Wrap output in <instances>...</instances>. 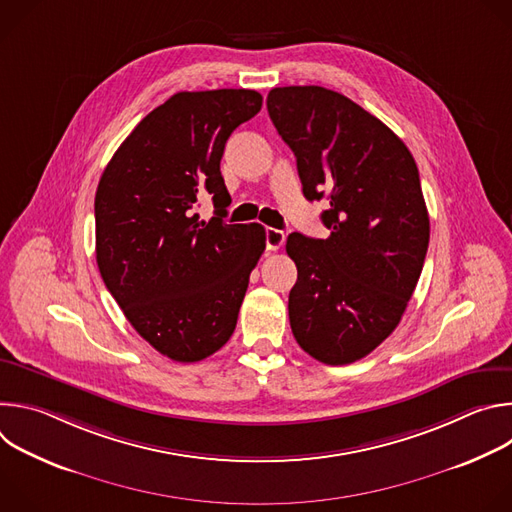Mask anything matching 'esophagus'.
I'll list each match as a JSON object with an SVG mask.
<instances>
[{"label": "esophagus", "mask_w": 512, "mask_h": 512, "mask_svg": "<svg viewBox=\"0 0 512 512\" xmlns=\"http://www.w3.org/2000/svg\"><path fill=\"white\" fill-rule=\"evenodd\" d=\"M265 241H267V249L269 251H277L285 243V233L279 231V229H267L265 231Z\"/></svg>", "instance_id": "1"}]
</instances>
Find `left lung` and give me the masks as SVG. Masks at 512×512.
Masks as SVG:
<instances>
[{
    "mask_svg": "<svg viewBox=\"0 0 512 512\" xmlns=\"http://www.w3.org/2000/svg\"><path fill=\"white\" fill-rule=\"evenodd\" d=\"M269 117L298 160L308 200L328 198V239L291 233L298 281L289 324L324 364L373 352L401 322L423 269L429 216L407 145L375 115L324 87H277Z\"/></svg>",
    "mask_w": 512,
    "mask_h": 512,
    "instance_id": "8db88e82",
    "label": "left lung"
}]
</instances>
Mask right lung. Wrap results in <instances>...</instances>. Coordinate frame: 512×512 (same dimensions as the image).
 I'll return each instance as SVG.
<instances>
[{
    "label": "right lung",
    "mask_w": 512,
    "mask_h": 512,
    "mask_svg": "<svg viewBox=\"0 0 512 512\" xmlns=\"http://www.w3.org/2000/svg\"><path fill=\"white\" fill-rule=\"evenodd\" d=\"M249 89L182 91L145 115L95 194L97 265L137 334L176 362H198L233 336L249 275L265 251L257 223L227 225L221 158L261 111ZM213 198L200 222L197 202Z\"/></svg>",
    "instance_id": "obj_1"
}]
</instances>
